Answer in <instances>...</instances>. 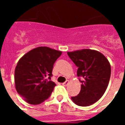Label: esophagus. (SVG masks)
I'll return each instance as SVG.
<instances>
[{"instance_id":"1","label":"esophagus","mask_w":125,"mask_h":125,"mask_svg":"<svg viewBox=\"0 0 125 125\" xmlns=\"http://www.w3.org/2000/svg\"><path fill=\"white\" fill-rule=\"evenodd\" d=\"M69 81L66 80L64 83H62V85H63V86H67V85L69 84Z\"/></svg>"}]
</instances>
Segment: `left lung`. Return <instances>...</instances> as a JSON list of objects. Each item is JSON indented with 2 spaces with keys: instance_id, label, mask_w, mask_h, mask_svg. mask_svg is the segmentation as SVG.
Here are the masks:
<instances>
[{
  "instance_id": "1",
  "label": "left lung",
  "mask_w": 125,
  "mask_h": 125,
  "mask_svg": "<svg viewBox=\"0 0 125 125\" xmlns=\"http://www.w3.org/2000/svg\"><path fill=\"white\" fill-rule=\"evenodd\" d=\"M67 53L78 67V77L84 78L79 79L80 92L71 97V100L80 106L91 105L100 100L108 88L111 76L110 62L102 53L93 49H83Z\"/></svg>"
}]
</instances>
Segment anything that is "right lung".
Wrapping results in <instances>:
<instances>
[{"instance_id": "1", "label": "right lung", "mask_w": 125, "mask_h": 125, "mask_svg": "<svg viewBox=\"0 0 125 125\" xmlns=\"http://www.w3.org/2000/svg\"><path fill=\"white\" fill-rule=\"evenodd\" d=\"M61 54L60 51L41 46L29 51L19 60L14 83L16 91L24 101L35 105L50 96L56 86L50 80L53 66Z\"/></svg>"}]
</instances>
